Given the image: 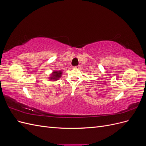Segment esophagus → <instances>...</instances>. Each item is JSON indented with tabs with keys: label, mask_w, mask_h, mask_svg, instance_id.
Wrapping results in <instances>:
<instances>
[{
	"label": "esophagus",
	"mask_w": 146,
	"mask_h": 146,
	"mask_svg": "<svg viewBox=\"0 0 146 146\" xmlns=\"http://www.w3.org/2000/svg\"><path fill=\"white\" fill-rule=\"evenodd\" d=\"M74 68L75 69H80V65H78V66H74Z\"/></svg>",
	"instance_id": "1"
}]
</instances>
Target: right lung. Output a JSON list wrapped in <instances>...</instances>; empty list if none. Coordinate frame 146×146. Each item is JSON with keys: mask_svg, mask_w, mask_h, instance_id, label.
Returning <instances> with one entry per match:
<instances>
[{"mask_svg": "<svg viewBox=\"0 0 146 146\" xmlns=\"http://www.w3.org/2000/svg\"><path fill=\"white\" fill-rule=\"evenodd\" d=\"M61 72L60 71H55L54 72H53L52 77H50V80H57V79L59 78L61 76Z\"/></svg>", "mask_w": 146, "mask_h": 146, "instance_id": "1", "label": "right lung"}]
</instances>
